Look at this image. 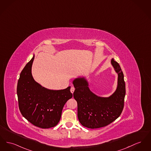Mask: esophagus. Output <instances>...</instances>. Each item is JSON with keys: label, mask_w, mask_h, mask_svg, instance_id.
Listing matches in <instances>:
<instances>
[{"label": "esophagus", "mask_w": 151, "mask_h": 151, "mask_svg": "<svg viewBox=\"0 0 151 151\" xmlns=\"http://www.w3.org/2000/svg\"><path fill=\"white\" fill-rule=\"evenodd\" d=\"M71 92L72 93H73V92H74V91H75V88L74 87H72L71 88Z\"/></svg>", "instance_id": "1"}]
</instances>
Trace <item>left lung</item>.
Returning a JSON list of instances; mask_svg holds the SVG:
<instances>
[{
	"instance_id": "left-lung-1",
	"label": "left lung",
	"mask_w": 151,
	"mask_h": 151,
	"mask_svg": "<svg viewBox=\"0 0 151 151\" xmlns=\"http://www.w3.org/2000/svg\"><path fill=\"white\" fill-rule=\"evenodd\" d=\"M111 64L118 77L115 91L108 97L100 96L93 93L85 76L72 81L75 88L73 98L78 103V119L85 127L94 129L105 127L115 121L122 112L125 95L124 75L119 63L113 58Z\"/></svg>"
}]
</instances>
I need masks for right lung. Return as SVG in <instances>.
Masks as SVG:
<instances>
[{
    "instance_id": "add662e5",
    "label": "right lung",
    "mask_w": 151,
    "mask_h": 151,
    "mask_svg": "<svg viewBox=\"0 0 151 151\" xmlns=\"http://www.w3.org/2000/svg\"><path fill=\"white\" fill-rule=\"evenodd\" d=\"M35 58L21 72L17 86L19 108L23 116L41 128H50L59 122L63 108L72 98L71 87L60 90L46 88L34 80L32 65Z\"/></svg>"
}]
</instances>
